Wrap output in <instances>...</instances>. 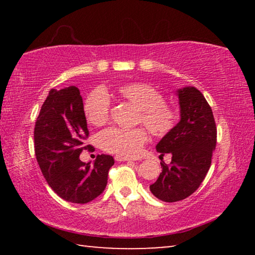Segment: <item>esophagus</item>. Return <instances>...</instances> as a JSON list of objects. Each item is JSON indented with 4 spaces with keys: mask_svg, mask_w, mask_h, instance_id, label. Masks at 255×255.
I'll use <instances>...</instances> for the list:
<instances>
[{
    "mask_svg": "<svg viewBox=\"0 0 255 255\" xmlns=\"http://www.w3.org/2000/svg\"><path fill=\"white\" fill-rule=\"evenodd\" d=\"M115 159H116V161H118V162H125V161H136V158H132V157H126V156H119V155H116Z\"/></svg>",
    "mask_w": 255,
    "mask_h": 255,
    "instance_id": "obj_1",
    "label": "esophagus"
}]
</instances>
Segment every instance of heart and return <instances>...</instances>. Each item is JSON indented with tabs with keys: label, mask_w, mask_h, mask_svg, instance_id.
<instances>
[{
	"label": "heart",
	"mask_w": 255,
	"mask_h": 255,
	"mask_svg": "<svg viewBox=\"0 0 255 255\" xmlns=\"http://www.w3.org/2000/svg\"><path fill=\"white\" fill-rule=\"evenodd\" d=\"M115 92L119 98L138 108L137 123L144 124L155 137L169 135L178 125V111L165 101L162 92L153 85L143 82H129L118 85ZM110 109V99L101 89L90 93L83 106L86 120L96 127L107 124ZM147 138V131L143 127L132 129L112 127L101 133L99 144L108 153L131 157L140 153Z\"/></svg>",
	"instance_id": "1"
}]
</instances>
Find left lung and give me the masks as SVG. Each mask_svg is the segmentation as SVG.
<instances>
[{"label": "left lung", "mask_w": 255, "mask_h": 255, "mask_svg": "<svg viewBox=\"0 0 255 255\" xmlns=\"http://www.w3.org/2000/svg\"><path fill=\"white\" fill-rule=\"evenodd\" d=\"M178 96L181 120L156 145L162 156L171 154V163L161 162L162 173L149 185L153 195L165 202L183 200L200 187L217 143L213 110L204 94L187 86L179 90Z\"/></svg>", "instance_id": "obj_1"}]
</instances>
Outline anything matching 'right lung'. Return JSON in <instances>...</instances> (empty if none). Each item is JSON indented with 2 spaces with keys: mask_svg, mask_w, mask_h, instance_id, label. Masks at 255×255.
Here are the masks:
<instances>
[{
  "mask_svg": "<svg viewBox=\"0 0 255 255\" xmlns=\"http://www.w3.org/2000/svg\"><path fill=\"white\" fill-rule=\"evenodd\" d=\"M34 153L42 175L64 200L88 204L106 189L115 164L111 155H98L93 164L79 158L89 129L83 100L76 86L51 89L42 105L33 131Z\"/></svg>",
  "mask_w": 255,
  "mask_h": 255,
  "instance_id": "right-lung-1",
  "label": "right lung"
}]
</instances>
